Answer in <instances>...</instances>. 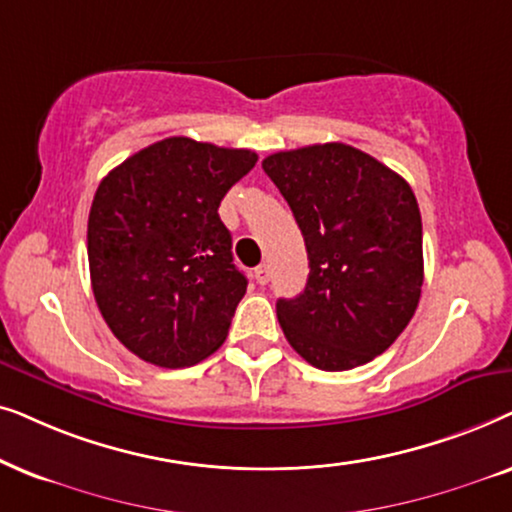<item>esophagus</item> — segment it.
I'll use <instances>...</instances> for the list:
<instances>
[{
	"mask_svg": "<svg viewBox=\"0 0 512 512\" xmlns=\"http://www.w3.org/2000/svg\"><path fill=\"white\" fill-rule=\"evenodd\" d=\"M255 281L260 285H267L271 281V271H269L267 264H260V267L255 269Z\"/></svg>",
	"mask_w": 512,
	"mask_h": 512,
	"instance_id": "1",
	"label": "esophagus"
}]
</instances>
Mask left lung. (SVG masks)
<instances>
[{
	"instance_id": "8db88e82",
	"label": "left lung",
	"mask_w": 512,
	"mask_h": 512,
	"mask_svg": "<svg viewBox=\"0 0 512 512\" xmlns=\"http://www.w3.org/2000/svg\"><path fill=\"white\" fill-rule=\"evenodd\" d=\"M262 168L309 252L304 292L276 302L285 339L318 370L370 363L410 323L424 285L412 187L344 142L271 154Z\"/></svg>"
}]
</instances>
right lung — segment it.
I'll use <instances>...</instances> for the list:
<instances>
[{
    "label": "right lung",
    "mask_w": 512,
    "mask_h": 512,
    "mask_svg": "<svg viewBox=\"0 0 512 512\" xmlns=\"http://www.w3.org/2000/svg\"><path fill=\"white\" fill-rule=\"evenodd\" d=\"M250 149L166 138L109 170L88 215V267L114 337L147 363L196 365L227 339L248 288L217 208Z\"/></svg>",
    "instance_id": "obj_1"
}]
</instances>
